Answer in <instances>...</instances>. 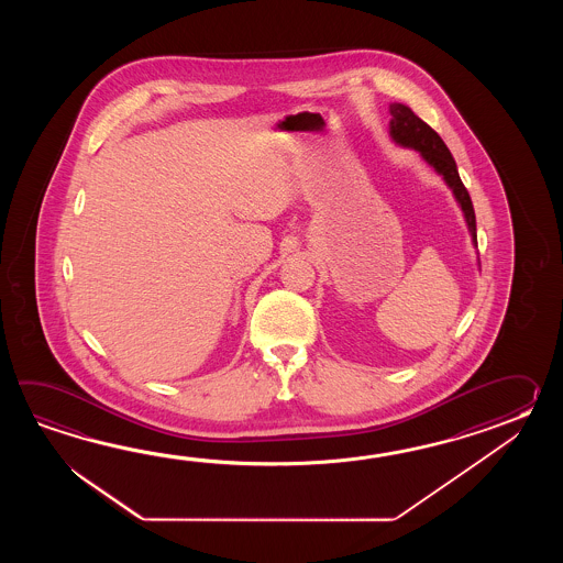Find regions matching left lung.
<instances>
[{"label": "left lung", "mask_w": 563, "mask_h": 563, "mask_svg": "<svg viewBox=\"0 0 563 563\" xmlns=\"http://www.w3.org/2000/svg\"><path fill=\"white\" fill-rule=\"evenodd\" d=\"M390 136L396 144L400 146H408V148H415L419 151L420 156L431 165L441 177L444 183L453 189L455 195L456 203L461 205L463 209V216L467 221L468 231H471V238L473 243L477 247V221H475V209L471 203V197L468 191L463 185V180L459 177V170H456V163L451 151L446 148V144L443 143V139L432 131L431 126L420 120L410 108L405 104H390Z\"/></svg>", "instance_id": "8db88e82"}]
</instances>
